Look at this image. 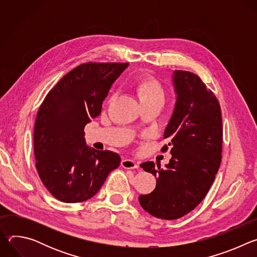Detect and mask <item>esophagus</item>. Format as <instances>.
<instances>
[{
	"instance_id": "34e87169",
	"label": "esophagus",
	"mask_w": 257,
	"mask_h": 257,
	"mask_svg": "<svg viewBox=\"0 0 257 257\" xmlns=\"http://www.w3.org/2000/svg\"><path fill=\"white\" fill-rule=\"evenodd\" d=\"M121 165L124 169H136V168H138V164L136 162H134L133 160H128V159L123 160Z\"/></svg>"
}]
</instances>
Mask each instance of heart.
<instances>
[{"label":"heart","mask_w":257,"mask_h":257,"mask_svg":"<svg viewBox=\"0 0 257 257\" xmlns=\"http://www.w3.org/2000/svg\"><path fill=\"white\" fill-rule=\"evenodd\" d=\"M140 102H165V89L155 78H146L138 85Z\"/></svg>","instance_id":"obj_1"}]
</instances>
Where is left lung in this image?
I'll return each mask as SVG.
<instances>
[{
    "instance_id": "8db88e82",
    "label": "left lung",
    "mask_w": 257,
    "mask_h": 257,
    "mask_svg": "<svg viewBox=\"0 0 257 257\" xmlns=\"http://www.w3.org/2000/svg\"><path fill=\"white\" fill-rule=\"evenodd\" d=\"M173 84L177 101L164 137L171 141L172 159L165 169L154 162L140 165L157 178L155 190L139 196L142 208L164 219L193 210L208 192L222 161L223 123L218 100L201 79L176 70Z\"/></svg>"
}]
</instances>
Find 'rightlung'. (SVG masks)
I'll use <instances>...</instances> for the list:
<instances>
[{
  "label": "right lung",
  "instance_id": "1",
  "mask_svg": "<svg viewBox=\"0 0 257 257\" xmlns=\"http://www.w3.org/2000/svg\"><path fill=\"white\" fill-rule=\"evenodd\" d=\"M129 63H85L71 70L40 106L33 133L35 167L50 193L75 203L94 196L121 163L118 154L88 148L84 127L99 116L109 88Z\"/></svg>",
  "mask_w": 257,
  "mask_h": 257
}]
</instances>
